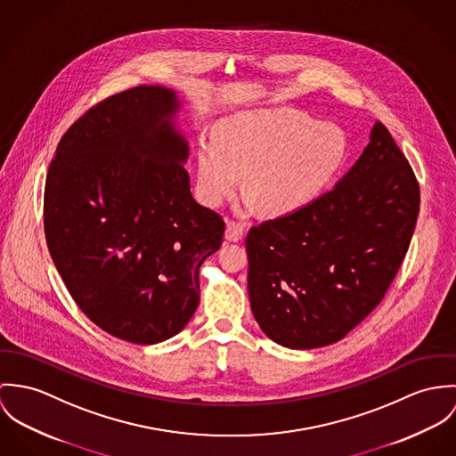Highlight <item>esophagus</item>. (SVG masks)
<instances>
[{
    "instance_id": "34e87169",
    "label": "esophagus",
    "mask_w": 456,
    "mask_h": 456,
    "mask_svg": "<svg viewBox=\"0 0 456 456\" xmlns=\"http://www.w3.org/2000/svg\"><path fill=\"white\" fill-rule=\"evenodd\" d=\"M243 238V224L236 220H229L225 227V240L227 241H240Z\"/></svg>"
}]
</instances>
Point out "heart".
Listing matches in <instances>:
<instances>
[{"label":"heart","instance_id":"1","mask_svg":"<svg viewBox=\"0 0 456 456\" xmlns=\"http://www.w3.org/2000/svg\"><path fill=\"white\" fill-rule=\"evenodd\" d=\"M346 155V136L332 122L297 110L245 111L203 136L198 152V191L218 206L245 189L267 215H285L313 201Z\"/></svg>","mask_w":456,"mask_h":456}]
</instances>
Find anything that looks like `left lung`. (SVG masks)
<instances>
[{
  "label": "left lung",
  "instance_id": "obj_1",
  "mask_svg": "<svg viewBox=\"0 0 456 456\" xmlns=\"http://www.w3.org/2000/svg\"><path fill=\"white\" fill-rule=\"evenodd\" d=\"M418 211L412 167L376 122L332 191L248 231V294L264 334L294 350L343 339L385 297Z\"/></svg>",
  "mask_w": 456,
  "mask_h": 456
}]
</instances>
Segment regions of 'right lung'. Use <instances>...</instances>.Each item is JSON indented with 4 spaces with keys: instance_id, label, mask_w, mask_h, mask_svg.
Wrapping results in <instances>:
<instances>
[{
    "instance_id": "right-lung-1",
    "label": "right lung",
    "mask_w": 456,
    "mask_h": 456,
    "mask_svg": "<svg viewBox=\"0 0 456 456\" xmlns=\"http://www.w3.org/2000/svg\"><path fill=\"white\" fill-rule=\"evenodd\" d=\"M176 110V94L159 86L102 100L64 133L45 180L47 247L69 296L134 345L189 323L200 267L224 241V218L191 194Z\"/></svg>"
}]
</instances>
